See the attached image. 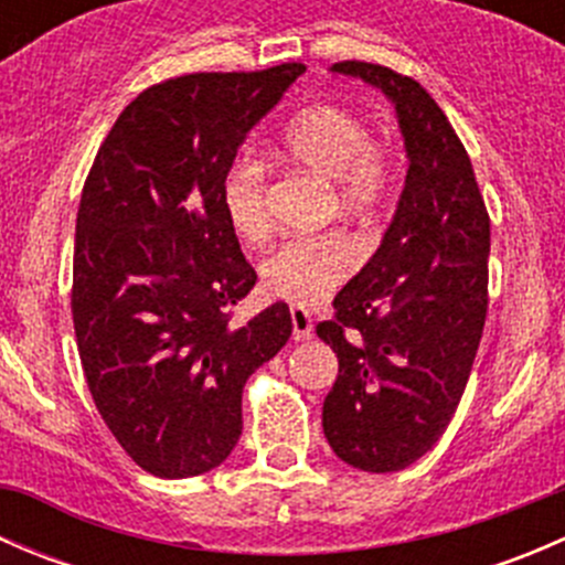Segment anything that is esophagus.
Wrapping results in <instances>:
<instances>
[{
    "mask_svg": "<svg viewBox=\"0 0 565 565\" xmlns=\"http://www.w3.org/2000/svg\"><path fill=\"white\" fill-rule=\"evenodd\" d=\"M315 335V319L306 309H292V339L306 341Z\"/></svg>",
    "mask_w": 565,
    "mask_h": 565,
    "instance_id": "obj_1",
    "label": "esophagus"
}]
</instances>
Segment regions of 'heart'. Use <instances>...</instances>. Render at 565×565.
Returning a JSON list of instances; mask_svg holds the SVG:
<instances>
[{
	"instance_id": "b5f03b06",
	"label": "heart",
	"mask_w": 565,
	"mask_h": 565,
	"mask_svg": "<svg viewBox=\"0 0 565 565\" xmlns=\"http://www.w3.org/2000/svg\"><path fill=\"white\" fill-rule=\"evenodd\" d=\"M281 156L330 182L339 213L372 218L391 196L388 147L369 134L366 119L339 104H315L295 114L281 134ZM226 221L246 243L270 235L267 172L254 158H241L221 182ZM358 250L341 232L292 237L259 270L262 292L300 309L322 303L355 273Z\"/></svg>"
}]
</instances>
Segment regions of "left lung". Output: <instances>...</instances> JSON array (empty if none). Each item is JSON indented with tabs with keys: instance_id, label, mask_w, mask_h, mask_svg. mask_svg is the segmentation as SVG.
Here are the masks:
<instances>
[{
	"instance_id": "1",
	"label": "left lung",
	"mask_w": 565,
	"mask_h": 565,
	"mask_svg": "<svg viewBox=\"0 0 565 565\" xmlns=\"http://www.w3.org/2000/svg\"><path fill=\"white\" fill-rule=\"evenodd\" d=\"M333 71L396 104L409 169L383 246L317 324L339 358L322 429L347 465L396 472L440 440L465 393L489 309V213L457 130L415 78L361 60Z\"/></svg>"
}]
</instances>
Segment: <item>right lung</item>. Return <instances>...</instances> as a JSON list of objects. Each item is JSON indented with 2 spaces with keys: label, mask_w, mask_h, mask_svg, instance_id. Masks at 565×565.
I'll list each match as a JSON object with an SVG mask.
<instances>
[{
  "label": "right lung",
  "mask_w": 565,
  "mask_h": 565,
  "mask_svg": "<svg viewBox=\"0 0 565 565\" xmlns=\"http://www.w3.org/2000/svg\"><path fill=\"white\" fill-rule=\"evenodd\" d=\"M306 71L185 73L125 106L84 180L71 311L100 418L158 478H191L232 454L243 388L292 335L287 303L248 322L256 284L221 204L248 130Z\"/></svg>",
  "instance_id": "add662e5"
}]
</instances>
